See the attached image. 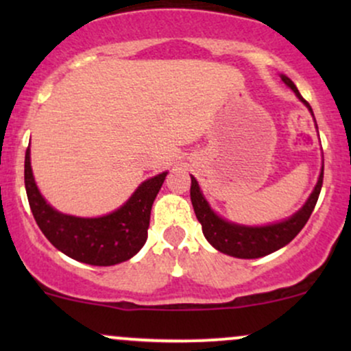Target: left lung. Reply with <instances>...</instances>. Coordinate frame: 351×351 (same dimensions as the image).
I'll return each instance as SVG.
<instances>
[{"label":"left lung","instance_id":"obj_1","mask_svg":"<svg viewBox=\"0 0 351 351\" xmlns=\"http://www.w3.org/2000/svg\"><path fill=\"white\" fill-rule=\"evenodd\" d=\"M280 79L284 80L285 86H289L295 92L297 97L312 112L307 100H304L300 92L297 90L295 84L287 75H280ZM322 183H324V167H322L320 176H318L315 188H313L312 195L308 196L307 203L289 219L269 224V226H241V224H234L231 221L219 217L209 208L208 201L204 199L203 193H201L198 181L193 176L189 195H191L195 215L201 223V228H203V234L213 247H216L219 252L228 254V256L239 257V259H257V257L267 256V254L284 247L285 244L291 243L293 237L299 234L302 228L307 224L313 208H315Z\"/></svg>","mask_w":351,"mask_h":351}]
</instances>
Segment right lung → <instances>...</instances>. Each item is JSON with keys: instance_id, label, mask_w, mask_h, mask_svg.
Segmentation results:
<instances>
[{"instance_id": "add662e5", "label": "right lung", "mask_w": 351, "mask_h": 351, "mask_svg": "<svg viewBox=\"0 0 351 351\" xmlns=\"http://www.w3.org/2000/svg\"><path fill=\"white\" fill-rule=\"evenodd\" d=\"M29 147L24 156V184L31 211L43 234L60 252L79 263L115 265L134 257L147 241L152 204L167 171L143 181L130 199L110 215L77 217L62 215L46 203L31 170Z\"/></svg>"}]
</instances>
